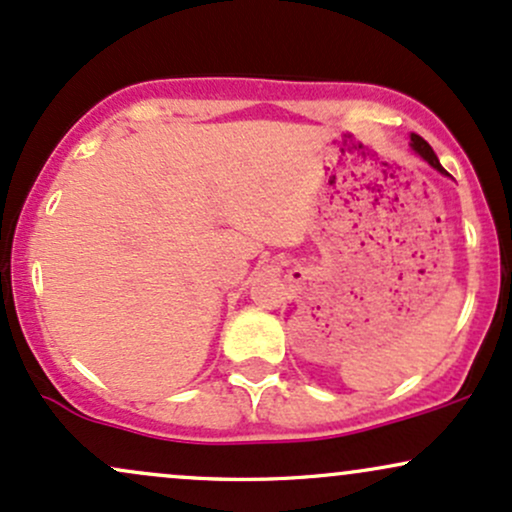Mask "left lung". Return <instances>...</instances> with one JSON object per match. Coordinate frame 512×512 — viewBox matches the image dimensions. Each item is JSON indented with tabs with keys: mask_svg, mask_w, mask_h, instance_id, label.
Listing matches in <instances>:
<instances>
[{
	"mask_svg": "<svg viewBox=\"0 0 512 512\" xmlns=\"http://www.w3.org/2000/svg\"><path fill=\"white\" fill-rule=\"evenodd\" d=\"M411 149L416 151V154H419L421 158H424V161H428L431 163L433 168L438 170V173H445V168L440 166V161H438V156L433 154V149H431V144L426 142V139H421L419 134H411Z\"/></svg>",
	"mask_w": 512,
	"mask_h": 512,
	"instance_id": "8db88e82",
	"label": "left lung"
}]
</instances>
